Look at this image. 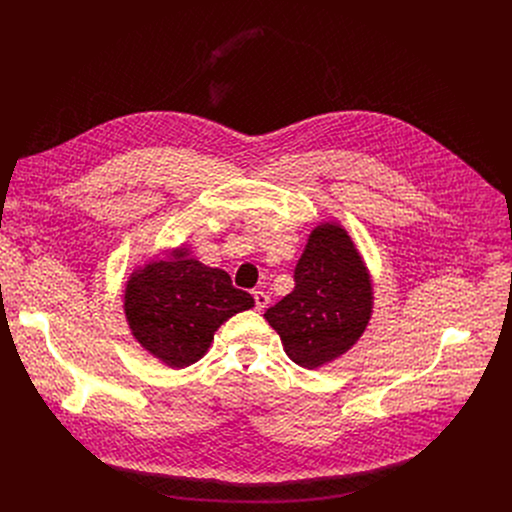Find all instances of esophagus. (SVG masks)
<instances>
[{
    "label": "esophagus",
    "instance_id": "1",
    "mask_svg": "<svg viewBox=\"0 0 512 512\" xmlns=\"http://www.w3.org/2000/svg\"><path fill=\"white\" fill-rule=\"evenodd\" d=\"M253 298H255V308L261 312L263 308H267L269 304V296L265 294V291H253Z\"/></svg>",
    "mask_w": 512,
    "mask_h": 512
}]
</instances>
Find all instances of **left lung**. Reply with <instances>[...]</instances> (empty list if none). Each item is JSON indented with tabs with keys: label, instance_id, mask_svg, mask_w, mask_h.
I'll list each match as a JSON object with an SVG mask.
<instances>
[{
	"label": "left lung",
	"instance_id": "obj_1",
	"mask_svg": "<svg viewBox=\"0 0 512 512\" xmlns=\"http://www.w3.org/2000/svg\"><path fill=\"white\" fill-rule=\"evenodd\" d=\"M294 281V291L263 318L291 360L318 369L348 352L367 330L373 279L346 229L320 223L308 237Z\"/></svg>",
	"mask_w": 512,
	"mask_h": 512
}]
</instances>
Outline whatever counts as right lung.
I'll list each match as a JSON object with an SVG mask.
<instances>
[{"mask_svg": "<svg viewBox=\"0 0 512 512\" xmlns=\"http://www.w3.org/2000/svg\"><path fill=\"white\" fill-rule=\"evenodd\" d=\"M253 306L227 271L206 267L186 247L135 269L123 296L133 338L170 369L200 360L221 324Z\"/></svg>", "mask_w": 512, "mask_h": 512, "instance_id": "obj_1", "label": "right lung"}]
</instances>
